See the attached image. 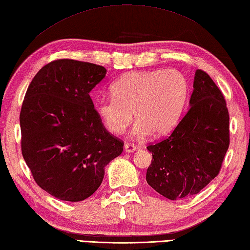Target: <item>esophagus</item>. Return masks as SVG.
<instances>
[{"mask_svg": "<svg viewBox=\"0 0 250 250\" xmlns=\"http://www.w3.org/2000/svg\"><path fill=\"white\" fill-rule=\"evenodd\" d=\"M138 148V146L137 145H134V144H132V143H125V152H128V153H131V152H133V151H135V149Z\"/></svg>", "mask_w": 250, "mask_h": 250, "instance_id": "34e87169", "label": "esophagus"}]
</instances>
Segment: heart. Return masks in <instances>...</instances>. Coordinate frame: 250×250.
<instances>
[{"label":"heart","mask_w":250,"mask_h":250,"mask_svg":"<svg viewBox=\"0 0 250 250\" xmlns=\"http://www.w3.org/2000/svg\"><path fill=\"white\" fill-rule=\"evenodd\" d=\"M110 92L112 98L98 101L95 110L111 133L124 132L134 116L133 135L158 138L178 124L189 97V82L174 69L131 72L117 80Z\"/></svg>","instance_id":"1"}]
</instances>
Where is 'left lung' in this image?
I'll return each instance as SVG.
<instances>
[{
	"instance_id": "8db88e82",
	"label": "left lung",
	"mask_w": 250,
	"mask_h": 250,
	"mask_svg": "<svg viewBox=\"0 0 250 250\" xmlns=\"http://www.w3.org/2000/svg\"><path fill=\"white\" fill-rule=\"evenodd\" d=\"M229 146V115L223 93L197 70L190 107L168 137L149 144L146 181L162 196L183 200L219 175Z\"/></svg>"
}]
</instances>
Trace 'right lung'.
Here are the masks:
<instances>
[{"label": "right lung", "instance_id": "1", "mask_svg": "<svg viewBox=\"0 0 250 250\" xmlns=\"http://www.w3.org/2000/svg\"><path fill=\"white\" fill-rule=\"evenodd\" d=\"M106 69L72 59L51 61L39 70L22 102V157L40 188L54 198L78 202L101 186L105 166L124 151L108 132L89 92Z\"/></svg>", "mask_w": 250, "mask_h": 250}]
</instances>
